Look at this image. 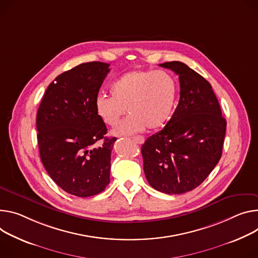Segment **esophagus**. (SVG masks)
<instances>
[{
    "instance_id": "34e87169",
    "label": "esophagus",
    "mask_w": 258,
    "mask_h": 258,
    "mask_svg": "<svg viewBox=\"0 0 258 258\" xmlns=\"http://www.w3.org/2000/svg\"><path fill=\"white\" fill-rule=\"evenodd\" d=\"M133 140H134V141H135L136 143H138V144H143V143H144V141H145L144 137H142V136H138V137H135Z\"/></svg>"
}]
</instances>
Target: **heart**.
<instances>
[{
	"mask_svg": "<svg viewBox=\"0 0 258 258\" xmlns=\"http://www.w3.org/2000/svg\"><path fill=\"white\" fill-rule=\"evenodd\" d=\"M112 97L100 95L95 106L102 121L115 126L125 114H131L113 131L115 136H132L146 127L155 131L171 118L176 100L175 79L162 70H136L117 78L111 85Z\"/></svg>",
	"mask_w": 258,
	"mask_h": 258,
	"instance_id": "obj_1",
	"label": "heart"
}]
</instances>
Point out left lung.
Masks as SVG:
<instances>
[{
  "label": "left lung",
  "mask_w": 258,
  "mask_h": 258,
  "mask_svg": "<svg viewBox=\"0 0 258 258\" xmlns=\"http://www.w3.org/2000/svg\"><path fill=\"white\" fill-rule=\"evenodd\" d=\"M159 66L179 76L180 100L167 125L142 145L144 173L154 189L181 195L197 188L216 167L226 121L203 76L181 61Z\"/></svg>",
  "instance_id": "8db88e82"
}]
</instances>
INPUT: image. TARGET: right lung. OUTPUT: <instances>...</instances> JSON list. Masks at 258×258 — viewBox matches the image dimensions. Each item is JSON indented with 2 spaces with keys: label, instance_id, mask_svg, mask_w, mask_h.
I'll list each match as a JSON object with an SVG mask.
<instances>
[{
  "label": "right lung",
  "instance_id": "add662e5",
  "mask_svg": "<svg viewBox=\"0 0 258 258\" xmlns=\"http://www.w3.org/2000/svg\"><path fill=\"white\" fill-rule=\"evenodd\" d=\"M109 63H81L58 75L46 89L37 113L40 157L50 178L66 192L87 198L110 182L116 138H105L106 124L95 102ZM102 138L104 143L96 147Z\"/></svg>",
  "mask_w": 258,
  "mask_h": 258
}]
</instances>
